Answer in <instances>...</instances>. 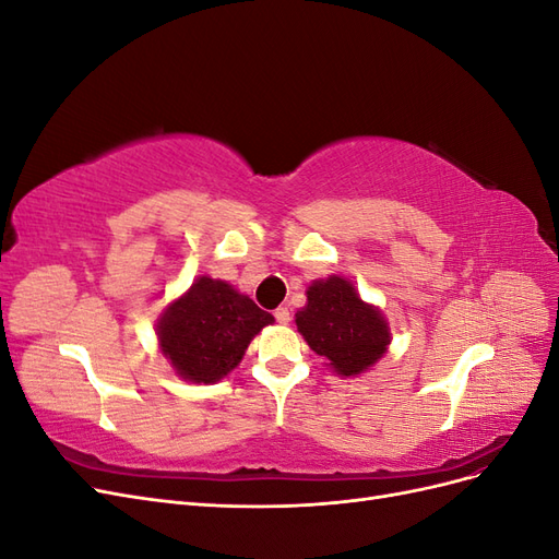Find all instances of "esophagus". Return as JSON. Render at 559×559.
Returning <instances> with one entry per match:
<instances>
[{
	"mask_svg": "<svg viewBox=\"0 0 559 559\" xmlns=\"http://www.w3.org/2000/svg\"><path fill=\"white\" fill-rule=\"evenodd\" d=\"M275 319L280 321V324H289V321H292L289 308H277V310H275Z\"/></svg>",
	"mask_w": 559,
	"mask_h": 559,
	"instance_id": "34e87169",
	"label": "esophagus"
}]
</instances>
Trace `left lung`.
<instances>
[{"label":"left lung","mask_w":559,"mask_h":559,"mask_svg":"<svg viewBox=\"0 0 559 559\" xmlns=\"http://www.w3.org/2000/svg\"><path fill=\"white\" fill-rule=\"evenodd\" d=\"M296 326L310 349L326 357L333 373L343 378L368 370L392 341L382 312L364 302L354 284L337 275L308 286V306L296 312Z\"/></svg>","instance_id":"obj_1"}]
</instances>
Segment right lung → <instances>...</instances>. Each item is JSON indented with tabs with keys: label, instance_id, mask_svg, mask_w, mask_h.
Wrapping results in <instances>:
<instances>
[{
	"label": "right lung",
	"instance_id": "1",
	"mask_svg": "<svg viewBox=\"0 0 559 559\" xmlns=\"http://www.w3.org/2000/svg\"><path fill=\"white\" fill-rule=\"evenodd\" d=\"M275 317L228 282L198 277L167 306L156 324L163 357L189 382L212 384L245 357L249 343Z\"/></svg>",
	"mask_w": 559,
	"mask_h": 559
}]
</instances>
